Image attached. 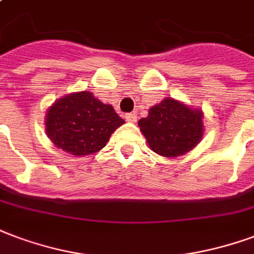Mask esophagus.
Masks as SVG:
<instances>
[{
  "label": "esophagus",
  "mask_w": 254,
  "mask_h": 254,
  "mask_svg": "<svg viewBox=\"0 0 254 254\" xmlns=\"http://www.w3.org/2000/svg\"><path fill=\"white\" fill-rule=\"evenodd\" d=\"M125 118H127V121H129V122H136L137 114L136 113H129V114H127V116H125Z\"/></svg>",
  "instance_id": "obj_1"
}]
</instances>
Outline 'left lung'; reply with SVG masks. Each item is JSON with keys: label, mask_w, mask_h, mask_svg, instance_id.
Segmentation results:
<instances>
[{"label": "left lung", "mask_w": 254, "mask_h": 254, "mask_svg": "<svg viewBox=\"0 0 254 254\" xmlns=\"http://www.w3.org/2000/svg\"><path fill=\"white\" fill-rule=\"evenodd\" d=\"M202 112L192 110L172 98L149 109L138 121L148 145L157 155L176 157L191 151L203 136Z\"/></svg>", "instance_id": "8db88e82"}]
</instances>
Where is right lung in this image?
<instances>
[{"mask_svg":"<svg viewBox=\"0 0 254 254\" xmlns=\"http://www.w3.org/2000/svg\"><path fill=\"white\" fill-rule=\"evenodd\" d=\"M112 105H105L90 91L58 99L47 113V134L69 155L86 156L106 145L112 133L124 124Z\"/></svg>","mask_w":254,"mask_h":254,"instance_id":"obj_1","label":"right lung"}]
</instances>
